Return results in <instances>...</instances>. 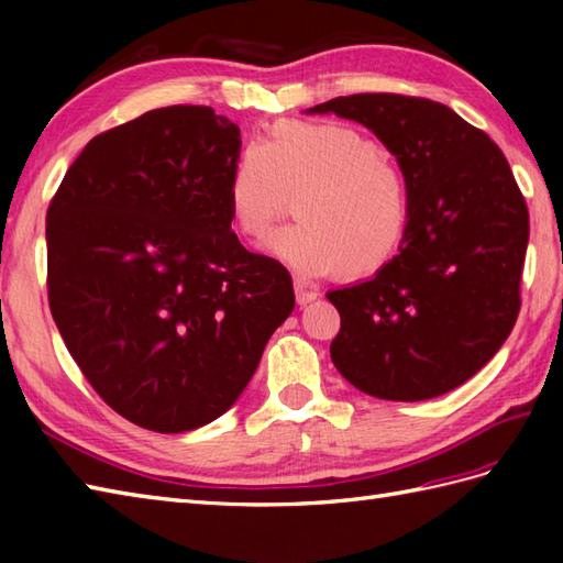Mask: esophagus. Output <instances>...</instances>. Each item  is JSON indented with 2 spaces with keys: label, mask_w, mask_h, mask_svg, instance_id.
Segmentation results:
<instances>
[{
  "label": "esophagus",
  "mask_w": 563,
  "mask_h": 563,
  "mask_svg": "<svg viewBox=\"0 0 563 563\" xmlns=\"http://www.w3.org/2000/svg\"><path fill=\"white\" fill-rule=\"evenodd\" d=\"M317 290H309V288H305L302 283H295V300H297V305H307V302H312V300H317Z\"/></svg>",
  "instance_id": "34e87169"
}]
</instances>
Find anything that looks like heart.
<instances>
[{
	"mask_svg": "<svg viewBox=\"0 0 563 563\" xmlns=\"http://www.w3.org/2000/svg\"><path fill=\"white\" fill-rule=\"evenodd\" d=\"M297 224L268 251L300 273L363 280L385 271L411 227V184L401 166L349 123H275L261 147L239 154L227 184L232 230L258 242L290 212Z\"/></svg>",
	"mask_w": 563,
	"mask_h": 563,
	"instance_id": "b5f03b06",
	"label": "heart"
}]
</instances>
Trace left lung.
Here are the masks:
<instances>
[{
  "mask_svg": "<svg viewBox=\"0 0 563 563\" xmlns=\"http://www.w3.org/2000/svg\"><path fill=\"white\" fill-rule=\"evenodd\" d=\"M309 113L363 123L411 184V227L373 280L329 292L341 331L331 361L377 399L423 401L464 385L510 336L530 214L508 159L448 106L353 93Z\"/></svg>",
  "mask_w": 563,
  "mask_h": 563,
  "instance_id": "8db88e82",
  "label": "left lung"
}]
</instances>
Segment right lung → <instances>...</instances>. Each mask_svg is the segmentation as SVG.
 <instances>
[{"label":"right lung","instance_id":"add662e5","mask_svg":"<svg viewBox=\"0 0 563 563\" xmlns=\"http://www.w3.org/2000/svg\"><path fill=\"white\" fill-rule=\"evenodd\" d=\"M239 128L166 106L93 137L47 208V302L115 413L157 433L222 416L295 307L278 261L239 244Z\"/></svg>","mask_w":563,"mask_h":563}]
</instances>
